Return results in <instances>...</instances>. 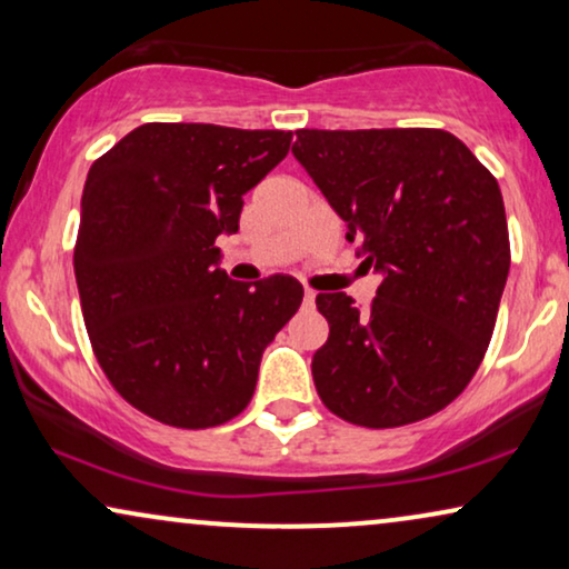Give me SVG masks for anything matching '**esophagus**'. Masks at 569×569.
I'll use <instances>...</instances> for the list:
<instances>
[{
	"label": "esophagus",
	"instance_id": "esophagus-1",
	"mask_svg": "<svg viewBox=\"0 0 569 569\" xmlns=\"http://www.w3.org/2000/svg\"><path fill=\"white\" fill-rule=\"evenodd\" d=\"M313 302H316V290L306 287V306H313Z\"/></svg>",
	"mask_w": 569,
	"mask_h": 569
}]
</instances>
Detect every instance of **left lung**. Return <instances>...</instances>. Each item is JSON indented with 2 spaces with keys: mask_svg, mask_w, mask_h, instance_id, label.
<instances>
[{
  "mask_svg": "<svg viewBox=\"0 0 569 569\" xmlns=\"http://www.w3.org/2000/svg\"><path fill=\"white\" fill-rule=\"evenodd\" d=\"M295 158L383 274L368 308L318 292L329 339L316 391L345 422L388 430L463 393L492 339L510 269L497 178L442 129H298Z\"/></svg>",
  "mask_w": 569,
  "mask_h": 569,
  "instance_id": "8db88e82",
  "label": "left lung"
}]
</instances>
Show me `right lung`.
Here are the masks:
<instances>
[{"label": "right lung", "mask_w": 569, "mask_h": 569, "mask_svg": "<svg viewBox=\"0 0 569 569\" xmlns=\"http://www.w3.org/2000/svg\"><path fill=\"white\" fill-rule=\"evenodd\" d=\"M292 131L142 123L92 162L74 277L96 360L123 401L181 430L230 422L256 391L263 349L298 313L287 274L253 287L214 267L243 193Z\"/></svg>", "instance_id": "right-lung-1"}]
</instances>
